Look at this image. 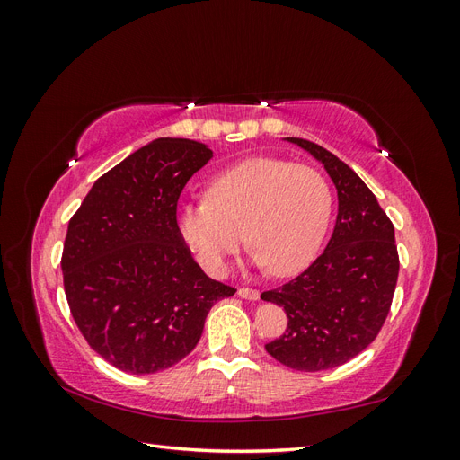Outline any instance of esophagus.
Masks as SVG:
<instances>
[{"label":"esophagus","instance_id":"34e87169","mask_svg":"<svg viewBox=\"0 0 460 460\" xmlns=\"http://www.w3.org/2000/svg\"><path fill=\"white\" fill-rule=\"evenodd\" d=\"M238 296L243 297V299H249V301H257L259 299V291L253 289V288H240L238 289Z\"/></svg>","mask_w":460,"mask_h":460}]
</instances>
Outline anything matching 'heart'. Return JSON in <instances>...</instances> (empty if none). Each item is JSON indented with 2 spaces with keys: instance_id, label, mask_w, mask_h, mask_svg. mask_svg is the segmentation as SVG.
<instances>
[{
  "instance_id": "b5f03b06",
  "label": "heart",
  "mask_w": 460,
  "mask_h": 460,
  "mask_svg": "<svg viewBox=\"0 0 460 460\" xmlns=\"http://www.w3.org/2000/svg\"><path fill=\"white\" fill-rule=\"evenodd\" d=\"M330 217L332 190L316 169L253 157L217 174L207 201L180 207L176 226L208 272L225 270L245 235L257 267L291 276L316 257Z\"/></svg>"
}]
</instances>
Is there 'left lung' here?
<instances>
[{
  "mask_svg": "<svg viewBox=\"0 0 460 460\" xmlns=\"http://www.w3.org/2000/svg\"><path fill=\"white\" fill-rule=\"evenodd\" d=\"M286 140L324 164L338 190V218L324 253L261 296L288 314L286 333L264 349L289 368L318 372L347 363L378 336L392 307L399 255L392 220L357 172L309 140Z\"/></svg>",
  "mask_w": 460,
  "mask_h": 460,
  "instance_id": "left-lung-1",
  "label": "left lung"
}]
</instances>
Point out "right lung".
<instances>
[{"label": "right lung", "mask_w": 460, "mask_h": 460, "mask_svg": "<svg viewBox=\"0 0 460 460\" xmlns=\"http://www.w3.org/2000/svg\"><path fill=\"white\" fill-rule=\"evenodd\" d=\"M213 151L159 137L113 166L68 222L63 284L92 349L130 374H155L198 345L213 305L235 289L208 278L176 226V203Z\"/></svg>", "instance_id": "right-lung-1"}]
</instances>
